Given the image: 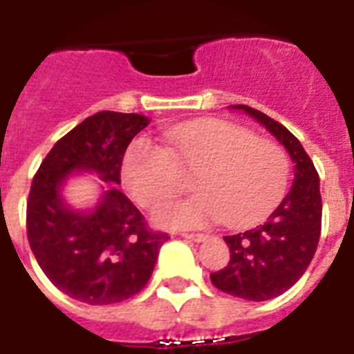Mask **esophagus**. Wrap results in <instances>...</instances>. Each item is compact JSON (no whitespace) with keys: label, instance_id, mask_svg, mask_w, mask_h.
<instances>
[{"label":"esophagus","instance_id":"obj_1","mask_svg":"<svg viewBox=\"0 0 354 354\" xmlns=\"http://www.w3.org/2000/svg\"><path fill=\"white\" fill-rule=\"evenodd\" d=\"M182 236L187 238V240H193V242H203L208 238V234H203V232H182Z\"/></svg>","mask_w":354,"mask_h":354}]
</instances>
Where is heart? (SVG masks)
<instances>
[{
	"instance_id": "obj_1",
	"label": "heart",
	"mask_w": 354,
	"mask_h": 354,
	"mask_svg": "<svg viewBox=\"0 0 354 354\" xmlns=\"http://www.w3.org/2000/svg\"><path fill=\"white\" fill-rule=\"evenodd\" d=\"M165 150L148 138L131 144L122 176L129 195L151 208L185 189L193 176L201 195L169 203L153 212L157 223L203 227L221 221L245 227L259 221L283 197L289 182V157L274 140L223 120H204L165 133Z\"/></svg>"
}]
</instances>
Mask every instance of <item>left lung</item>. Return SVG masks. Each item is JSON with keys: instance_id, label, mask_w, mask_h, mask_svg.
<instances>
[{"instance_id": "1", "label": "left lung", "mask_w": 354, "mask_h": 354, "mask_svg": "<svg viewBox=\"0 0 354 354\" xmlns=\"http://www.w3.org/2000/svg\"><path fill=\"white\" fill-rule=\"evenodd\" d=\"M248 112L283 144L295 163V180L270 217L255 229L225 236L229 264L210 274L212 283L227 295L263 302L279 297L302 277L321 236L323 201L319 174L302 144L285 125L248 104Z\"/></svg>"}]
</instances>
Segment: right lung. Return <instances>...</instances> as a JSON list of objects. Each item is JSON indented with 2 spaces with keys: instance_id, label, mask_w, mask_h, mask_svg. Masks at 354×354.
<instances>
[{
  "instance_id": "1",
  "label": "right lung",
  "mask_w": 354,
  "mask_h": 354,
  "mask_svg": "<svg viewBox=\"0 0 354 354\" xmlns=\"http://www.w3.org/2000/svg\"><path fill=\"white\" fill-rule=\"evenodd\" d=\"M148 124L140 114L97 112L54 144L33 176L26 210L30 248L46 277L75 300L106 306L138 295L169 240L114 187L90 214L69 210L59 197L73 170L120 184L125 150Z\"/></svg>"
}]
</instances>
